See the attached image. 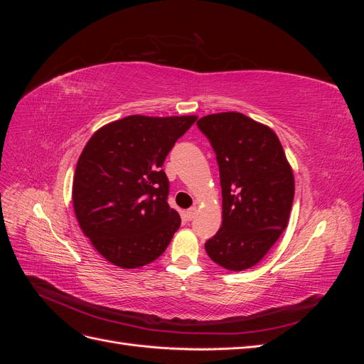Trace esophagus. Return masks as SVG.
Returning a JSON list of instances; mask_svg holds the SVG:
<instances>
[{"label":"esophagus","instance_id":"esophagus-1","mask_svg":"<svg viewBox=\"0 0 364 364\" xmlns=\"http://www.w3.org/2000/svg\"><path fill=\"white\" fill-rule=\"evenodd\" d=\"M196 214H197V209L193 206V208H190V209H186L185 211V217H186V220H193L194 217H196Z\"/></svg>","mask_w":364,"mask_h":364}]
</instances>
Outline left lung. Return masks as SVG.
Instances as JSON below:
<instances>
[{
  "label": "left lung",
  "mask_w": 364,
  "mask_h": 364,
  "mask_svg": "<svg viewBox=\"0 0 364 364\" xmlns=\"http://www.w3.org/2000/svg\"><path fill=\"white\" fill-rule=\"evenodd\" d=\"M197 127L217 155L222 185V228L205 243L226 270L258 264L287 228L294 176L274 132L240 112L202 117Z\"/></svg>",
  "instance_id": "left-lung-1"
}]
</instances>
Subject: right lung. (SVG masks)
I'll return each instance as SVG.
<instances>
[{"label":"right lung","mask_w":364,"mask_h":364,"mask_svg":"<svg viewBox=\"0 0 364 364\" xmlns=\"http://www.w3.org/2000/svg\"><path fill=\"white\" fill-rule=\"evenodd\" d=\"M196 115H129L98 129L77 162L73 205L95 250L136 269L159 258L181 226L162 165Z\"/></svg>","instance_id":"1"}]
</instances>
